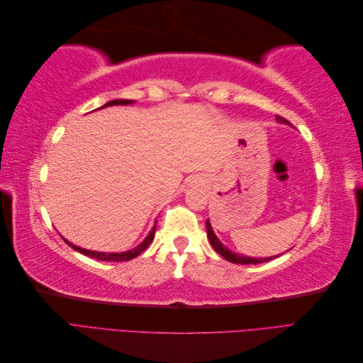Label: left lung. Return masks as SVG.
<instances>
[{
    "mask_svg": "<svg viewBox=\"0 0 363 363\" xmlns=\"http://www.w3.org/2000/svg\"><path fill=\"white\" fill-rule=\"evenodd\" d=\"M279 123H283V124H289L288 119H284L283 116H276ZM206 227H207V238L208 240H211L212 247L215 248V251L218 252V255H221L225 260L232 262V263H238V265H256V263H265L271 259H276L279 256H274V257H248V256H242V255H238V252H233L230 251L227 247H224L221 242H219V239L215 236V232L213 228L211 225V223H208V219L206 221Z\"/></svg>",
    "mask_w": 363,
    "mask_h": 363,
    "instance_id": "obj_1",
    "label": "left lung"
}]
</instances>
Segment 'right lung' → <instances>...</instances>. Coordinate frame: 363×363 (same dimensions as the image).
Masks as SVG:
<instances>
[{
	"label": "right lung",
	"mask_w": 363,
	"mask_h": 363,
	"mask_svg": "<svg viewBox=\"0 0 363 363\" xmlns=\"http://www.w3.org/2000/svg\"><path fill=\"white\" fill-rule=\"evenodd\" d=\"M135 101L133 100H112L106 103L103 107H108V106H127V104H133ZM155 233H156V225L151 228V232L148 233V236L144 239V242L139 244L138 247H135L133 250H128V251H124V252H100V251H91V250H86V248H80L77 247L74 244H71L69 240H67L63 238L65 242H67L68 245H71L75 251L82 252V255L84 256H89L92 259H98V260H104V262H125V260H131L135 259L136 256H139L142 251L147 250L148 245L151 244L152 238H155Z\"/></svg>",
	"instance_id": "1"
}]
</instances>
